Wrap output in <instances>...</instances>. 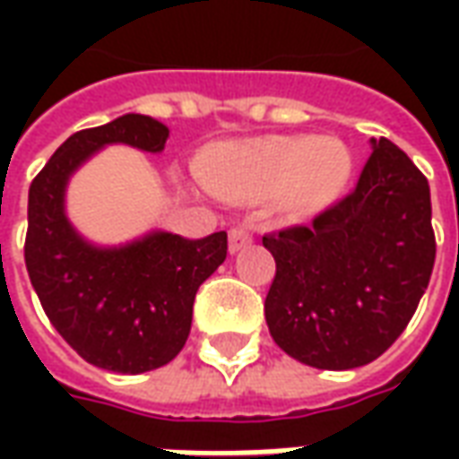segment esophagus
<instances>
[{
  "mask_svg": "<svg viewBox=\"0 0 459 459\" xmlns=\"http://www.w3.org/2000/svg\"><path fill=\"white\" fill-rule=\"evenodd\" d=\"M250 240H253V236H250V230H246L243 226H233V229L229 230V248L230 253H236V250L246 248Z\"/></svg>",
  "mask_w": 459,
  "mask_h": 459,
  "instance_id": "obj_1",
  "label": "esophagus"
}]
</instances>
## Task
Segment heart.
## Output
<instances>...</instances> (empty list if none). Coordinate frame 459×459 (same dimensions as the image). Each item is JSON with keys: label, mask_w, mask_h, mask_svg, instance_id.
<instances>
[{"label": "heart", "mask_w": 459, "mask_h": 459, "mask_svg": "<svg viewBox=\"0 0 459 459\" xmlns=\"http://www.w3.org/2000/svg\"><path fill=\"white\" fill-rule=\"evenodd\" d=\"M354 171V154L339 137H263L230 144L206 167L211 186L233 199L282 196L298 216L327 209Z\"/></svg>", "instance_id": "heart-1"}]
</instances>
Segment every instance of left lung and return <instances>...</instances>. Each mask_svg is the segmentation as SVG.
<instances>
[{
	"mask_svg": "<svg viewBox=\"0 0 459 459\" xmlns=\"http://www.w3.org/2000/svg\"><path fill=\"white\" fill-rule=\"evenodd\" d=\"M351 194L307 226L263 236L275 258L265 319L275 344L315 368L371 364L403 334L430 282V186L394 142L371 140Z\"/></svg>",
	"mask_w": 459,
	"mask_h": 459,
	"instance_id": "8db88e82",
	"label": "left lung"
}]
</instances>
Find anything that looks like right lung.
I'll use <instances>...</instances> for the list:
<instances>
[{
    "mask_svg": "<svg viewBox=\"0 0 459 459\" xmlns=\"http://www.w3.org/2000/svg\"><path fill=\"white\" fill-rule=\"evenodd\" d=\"M167 137L161 122L134 113L75 132L29 189L24 260L46 317L88 364L117 374L160 368L184 349L196 290L226 260L229 236L152 233L125 248H93L65 221L64 189L103 144L161 152Z\"/></svg>",
    "mask_w": 459,
    "mask_h": 459,
    "instance_id": "obj_1",
    "label": "right lung"
}]
</instances>
